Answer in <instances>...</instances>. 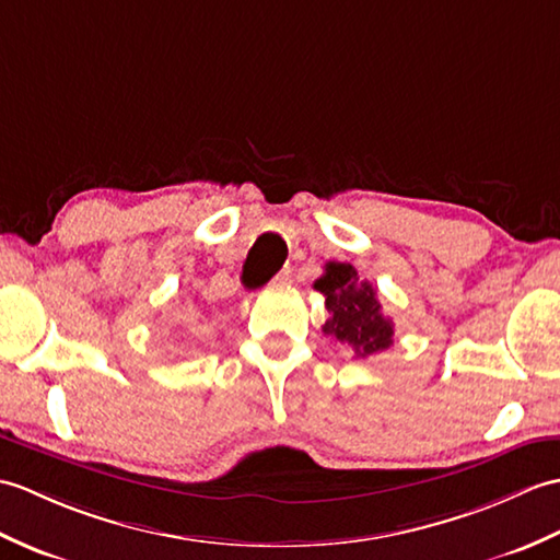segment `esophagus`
I'll list each match as a JSON object with an SVG mask.
<instances>
[{"label":"esophagus","mask_w":560,"mask_h":560,"mask_svg":"<svg viewBox=\"0 0 560 560\" xmlns=\"http://www.w3.org/2000/svg\"><path fill=\"white\" fill-rule=\"evenodd\" d=\"M292 282V270L290 268H282L276 278H272V284L280 288V284H290Z\"/></svg>","instance_id":"esophagus-1"}]
</instances>
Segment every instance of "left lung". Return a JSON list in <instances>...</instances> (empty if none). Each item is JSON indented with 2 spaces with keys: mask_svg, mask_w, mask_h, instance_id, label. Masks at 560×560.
<instances>
[{
  "mask_svg": "<svg viewBox=\"0 0 560 560\" xmlns=\"http://www.w3.org/2000/svg\"><path fill=\"white\" fill-rule=\"evenodd\" d=\"M314 290L326 296L328 320L323 332L342 345H350L357 357L381 354L393 345V320L383 316L371 282L359 280L350 264L330 260L326 272L314 282Z\"/></svg>",
  "mask_w": 560,
  "mask_h": 560,
  "instance_id": "obj_1",
  "label": "left lung"
}]
</instances>
